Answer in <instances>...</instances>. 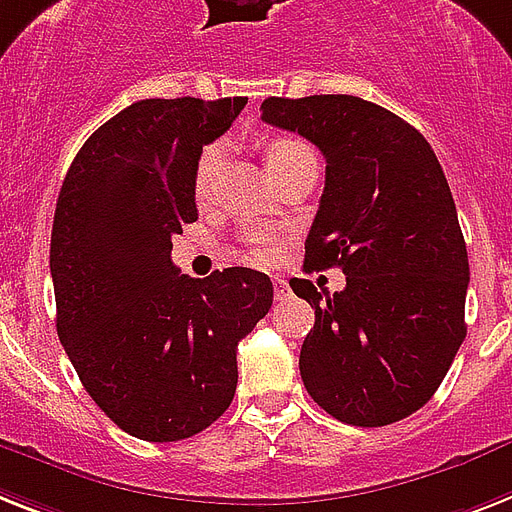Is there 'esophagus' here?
I'll return each instance as SVG.
<instances>
[{"label":"esophagus","mask_w":512,"mask_h":512,"mask_svg":"<svg viewBox=\"0 0 512 512\" xmlns=\"http://www.w3.org/2000/svg\"><path fill=\"white\" fill-rule=\"evenodd\" d=\"M273 292H276V299L278 302H284V299H289V284H286L284 278H273Z\"/></svg>","instance_id":"esophagus-1"}]
</instances>
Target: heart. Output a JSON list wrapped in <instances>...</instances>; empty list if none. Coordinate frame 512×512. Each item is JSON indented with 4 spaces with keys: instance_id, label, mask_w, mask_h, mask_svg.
<instances>
[{
    "instance_id": "1",
    "label": "heart",
    "mask_w": 512,
    "mask_h": 512,
    "mask_svg": "<svg viewBox=\"0 0 512 512\" xmlns=\"http://www.w3.org/2000/svg\"><path fill=\"white\" fill-rule=\"evenodd\" d=\"M305 155H310L307 144H302L299 139H292V136L273 139L268 144V149H265V160H268L270 173L278 168H284L286 162L299 160V157H305ZM218 168H220V147L218 144H210V147H205V152L199 155L197 170H194V194H197V197H207V194H210L215 176H218ZM247 255L252 257V260H263L265 252L260 247H249Z\"/></svg>"
}]
</instances>
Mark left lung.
Listing matches in <instances>:
<instances>
[{"instance_id": "left-lung-1", "label": "left lung", "mask_w": 512, "mask_h": 512, "mask_svg": "<svg viewBox=\"0 0 512 512\" xmlns=\"http://www.w3.org/2000/svg\"><path fill=\"white\" fill-rule=\"evenodd\" d=\"M260 110L326 157L305 270L347 276L334 294L289 281L315 310L299 352L307 394L352 426L402 421L434 397L465 339L471 273L442 165L410 123L360 97H268Z\"/></svg>"}]
</instances>
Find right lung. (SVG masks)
<instances>
[{"instance_id": "obj_1", "label": "right lung", "mask_w": 512, "mask_h": 512, "mask_svg": "<svg viewBox=\"0 0 512 512\" xmlns=\"http://www.w3.org/2000/svg\"><path fill=\"white\" fill-rule=\"evenodd\" d=\"M247 97L141 99L99 126L62 181L52 223L57 336L99 410L147 442L226 413L236 347L273 305L260 270L189 278L173 234L197 220L194 170Z\"/></svg>"}]
</instances>
